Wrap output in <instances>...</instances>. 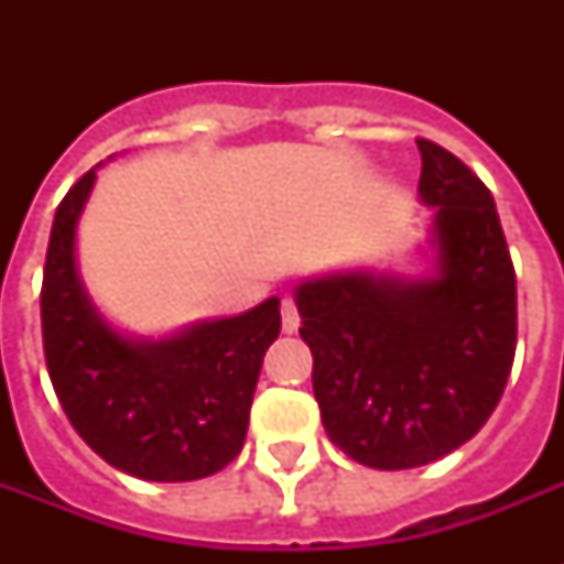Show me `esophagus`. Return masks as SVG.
Listing matches in <instances>:
<instances>
[{"label": "esophagus", "instance_id": "34e87169", "mask_svg": "<svg viewBox=\"0 0 564 564\" xmlns=\"http://www.w3.org/2000/svg\"><path fill=\"white\" fill-rule=\"evenodd\" d=\"M281 325L283 334H295L301 325L299 307H295V299H292V295H283L281 299Z\"/></svg>", "mask_w": 564, "mask_h": 564}]
</instances>
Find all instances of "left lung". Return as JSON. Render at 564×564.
Listing matches in <instances>:
<instances>
[{
	"mask_svg": "<svg viewBox=\"0 0 564 564\" xmlns=\"http://www.w3.org/2000/svg\"><path fill=\"white\" fill-rule=\"evenodd\" d=\"M421 202L436 207L433 278L334 274L301 283L322 424L354 463L401 471L465 445L507 389L516 269L489 187L424 137Z\"/></svg>",
	"mask_w": 564,
	"mask_h": 564,
	"instance_id": "8db88e82",
	"label": "left lung"
}]
</instances>
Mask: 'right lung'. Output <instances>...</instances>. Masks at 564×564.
Here are the masks:
<instances>
[{
  "instance_id": "1",
  "label": "right lung",
  "mask_w": 564,
  "mask_h": 564,
  "mask_svg": "<svg viewBox=\"0 0 564 564\" xmlns=\"http://www.w3.org/2000/svg\"><path fill=\"white\" fill-rule=\"evenodd\" d=\"M93 181L96 170L57 204L43 269V354L57 401L75 433L119 471L154 482L210 477L246 445L263 354L281 334V301L163 343L110 330L75 272V225Z\"/></svg>"
}]
</instances>
